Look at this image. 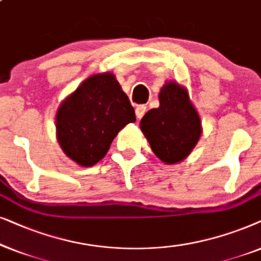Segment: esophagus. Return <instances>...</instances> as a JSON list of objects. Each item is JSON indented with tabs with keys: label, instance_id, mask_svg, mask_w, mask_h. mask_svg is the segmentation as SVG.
Returning a JSON list of instances; mask_svg holds the SVG:
<instances>
[{
	"label": "esophagus",
	"instance_id": "34e87169",
	"mask_svg": "<svg viewBox=\"0 0 261 261\" xmlns=\"http://www.w3.org/2000/svg\"><path fill=\"white\" fill-rule=\"evenodd\" d=\"M135 112H136V117L138 118V119H141V118L144 116V113L147 112V107L143 106V105L137 106L136 110H135Z\"/></svg>",
	"mask_w": 261,
	"mask_h": 261
}]
</instances>
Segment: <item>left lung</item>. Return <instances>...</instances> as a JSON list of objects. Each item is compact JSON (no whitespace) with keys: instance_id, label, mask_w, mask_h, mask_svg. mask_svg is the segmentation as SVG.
Masks as SVG:
<instances>
[{"instance_id":"8db88e82","label":"left lung","mask_w":261,"mask_h":261,"mask_svg":"<svg viewBox=\"0 0 261 261\" xmlns=\"http://www.w3.org/2000/svg\"><path fill=\"white\" fill-rule=\"evenodd\" d=\"M160 106L144 114L140 126L151 150L166 165L181 162L199 141L201 120L187 89L166 81L159 94Z\"/></svg>"}]
</instances>
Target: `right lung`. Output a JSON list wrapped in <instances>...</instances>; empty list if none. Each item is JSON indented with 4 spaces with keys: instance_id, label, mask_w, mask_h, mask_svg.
<instances>
[{
    "instance_id": "right-lung-1",
    "label": "right lung",
    "mask_w": 261,
    "mask_h": 261,
    "mask_svg": "<svg viewBox=\"0 0 261 261\" xmlns=\"http://www.w3.org/2000/svg\"><path fill=\"white\" fill-rule=\"evenodd\" d=\"M136 116L130 100L112 72L86 79L56 113V135L62 150L82 167L98 163Z\"/></svg>"
}]
</instances>
